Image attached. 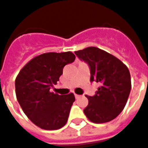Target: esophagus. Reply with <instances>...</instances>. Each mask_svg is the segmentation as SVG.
I'll use <instances>...</instances> for the list:
<instances>
[{
    "label": "esophagus",
    "instance_id": "1",
    "mask_svg": "<svg viewBox=\"0 0 148 148\" xmlns=\"http://www.w3.org/2000/svg\"><path fill=\"white\" fill-rule=\"evenodd\" d=\"M81 97V96L80 95H77V94H75V98L76 99H78V98H80Z\"/></svg>",
    "mask_w": 148,
    "mask_h": 148
}]
</instances>
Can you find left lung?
<instances>
[{"instance_id":"obj_1","label":"left lung","mask_w":148,"mask_h":148,"mask_svg":"<svg viewBox=\"0 0 148 148\" xmlns=\"http://www.w3.org/2000/svg\"><path fill=\"white\" fill-rule=\"evenodd\" d=\"M74 53L89 66L91 82L101 84L95 96H85L88 104L84 113L94 123L113 120L124 109L130 96L131 77L129 69L113 55L96 47H88Z\"/></svg>"}]
</instances>
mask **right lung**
<instances>
[{
	"label": "right lung",
	"instance_id": "obj_1",
	"mask_svg": "<svg viewBox=\"0 0 148 148\" xmlns=\"http://www.w3.org/2000/svg\"><path fill=\"white\" fill-rule=\"evenodd\" d=\"M74 60L71 52L43 53L29 61L16 77L18 103L27 118L40 129L59 130L67 121L74 95H59L50 88L63 74V67Z\"/></svg>",
	"mask_w": 148,
	"mask_h": 148
}]
</instances>
